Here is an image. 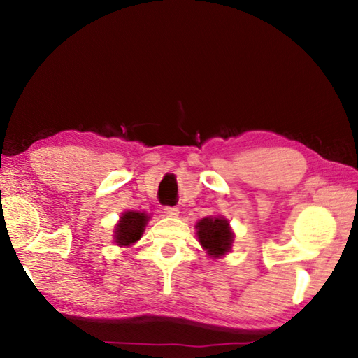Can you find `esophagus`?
<instances>
[{
  "mask_svg": "<svg viewBox=\"0 0 358 358\" xmlns=\"http://www.w3.org/2000/svg\"><path fill=\"white\" fill-rule=\"evenodd\" d=\"M163 210H164V214L167 217H177L178 215V208L177 206H164Z\"/></svg>",
  "mask_w": 358,
  "mask_h": 358,
  "instance_id": "esophagus-1",
  "label": "esophagus"
}]
</instances>
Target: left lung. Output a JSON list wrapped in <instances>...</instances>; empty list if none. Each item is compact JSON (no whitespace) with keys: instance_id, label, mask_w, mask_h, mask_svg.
<instances>
[{"instance_id":"8db88e82","label":"left lung","mask_w":358,"mask_h":358,"mask_svg":"<svg viewBox=\"0 0 358 358\" xmlns=\"http://www.w3.org/2000/svg\"><path fill=\"white\" fill-rule=\"evenodd\" d=\"M196 235L201 246L208 250L212 257H220L229 252L234 235L229 229L227 220L222 217H206L196 223Z\"/></svg>"}]
</instances>
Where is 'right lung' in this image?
Masks as SVG:
<instances>
[{
    "label": "right lung",
    "instance_id": "add662e5",
    "mask_svg": "<svg viewBox=\"0 0 358 358\" xmlns=\"http://www.w3.org/2000/svg\"><path fill=\"white\" fill-rule=\"evenodd\" d=\"M149 217L141 212H126L121 217V222L117 224L115 229V243L120 246H129L141 238Z\"/></svg>",
    "mask_w": 358,
    "mask_h": 358
}]
</instances>
